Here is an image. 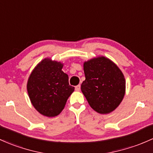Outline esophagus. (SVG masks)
Segmentation results:
<instances>
[{
	"label": "esophagus",
	"instance_id": "34e87169",
	"mask_svg": "<svg viewBox=\"0 0 153 153\" xmlns=\"http://www.w3.org/2000/svg\"><path fill=\"white\" fill-rule=\"evenodd\" d=\"M75 91H79L80 89V85H76V86L75 87Z\"/></svg>",
	"mask_w": 153,
	"mask_h": 153
}]
</instances>
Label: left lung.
Wrapping results in <instances>:
<instances>
[{"instance_id": "left-lung-1", "label": "left lung", "mask_w": 153, "mask_h": 153, "mask_svg": "<svg viewBox=\"0 0 153 153\" xmlns=\"http://www.w3.org/2000/svg\"><path fill=\"white\" fill-rule=\"evenodd\" d=\"M83 70L85 80L81 84V91L91 107L100 114L115 110L126 91V80L121 70L105 56L85 62Z\"/></svg>"}]
</instances>
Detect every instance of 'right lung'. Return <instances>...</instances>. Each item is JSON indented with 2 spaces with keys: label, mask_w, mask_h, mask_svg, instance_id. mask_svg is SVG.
I'll return each instance as SVG.
<instances>
[{
  "label": "right lung",
  "mask_w": 153,
  "mask_h": 153,
  "mask_svg": "<svg viewBox=\"0 0 153 153\" xmlns=\"http://www.w3.org/2000/svg\"><path fill=\"white\" fill-rule=\"evenodd\" d=\"M62 68L60 62L46 58L37 65L28 78L27 89L32 105L44 116L58 115L75 89L69 84L68 75Z\"/></svg>",
  "instance_id": "1"
}]
</instances>
